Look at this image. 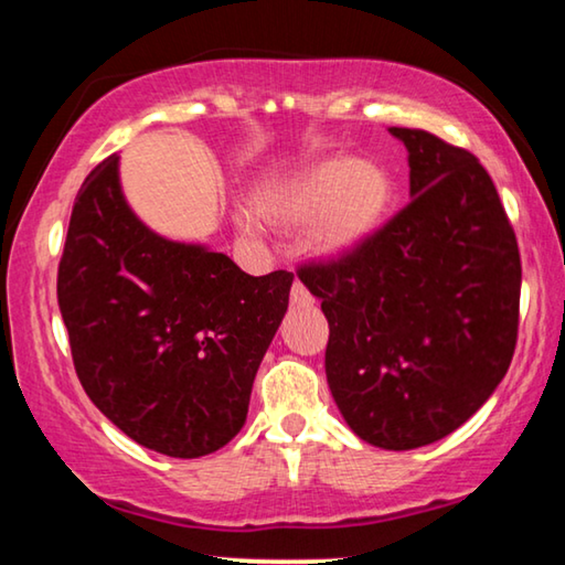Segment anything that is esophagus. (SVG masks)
<instances>
[{"mask_svg": "<svg viewBox=\"0 0 565 565\" xmlns=\"http://www.w3.org/2000/svg\"><path fill=\"white\" fill-rule=\"evenodd\" d=\"M291 301H294L296 306H309V303L313 301L309 289H306V286H303L301 281H294V286H291Z\"/></svg>", "mask_w": 565, "mask_h": 565, "instance_id": "esophagus-1", "label": "esophagus"}]
</instances>
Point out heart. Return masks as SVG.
Instances as JSON below:
<instances>
[{
  "instance_id": "1",
  "label": "heart",
  "mask_w": 565,
  "mask_h": 565,
  "mask_svg": "<svg viewBox=\"0 0 565 565\" xmlns=\"http://www.w3.org/2000/svg\"><path fill=\"white\" fill-rule=\"evenodd\" d=\"M391 204V179L366 159H331L286 191L279 212L291 222L319 218L311 244L321 254H343L381 224Z\"/></svg>"
}]
</instances>
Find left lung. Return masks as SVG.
<instances>
[{
	"instance_id": "obj_1",
	"label": "left lung",
	"mask_w": 565,
	"mask_h": 565,
	"mask_svg": "<svg viewBox=\"0 0 565 565\" xmlns=\"http://www.w3.org/2000/svg\"><path fill=\"white\" fill-rule=\"evenodd\" d=\"M404 141L411 202L361 244L296 276L329 319L327 379L351 431L408 451L486 404L519 339L521 254L478 159L424 129Z\"/></svg>"
}]
</instances>
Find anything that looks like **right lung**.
<instances>
[{"instance_id":"obj_1","label":"right lung","mask_w":565,"mask_h":565,"mask_svg":"<svg viewBox=\"0 0 565 565\" xmlns=\"http://www.w3.org/2000/svg\"><path fill=\"white\" fill-rule=\"evenodd\" d=\"M117 164L111 154L84 179L56 271L76 376L137 444L206 456L242 431L294 274L248 276L224 254L149 232Z\"/></svg>"}]
</instances>
